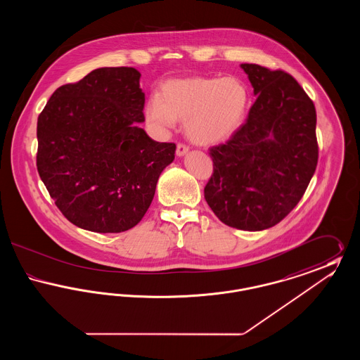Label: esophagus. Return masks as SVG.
<instances>
[{
  "instance_id": "esophagus-1",
  "label": "esophagus",
  "mask_w": 360,
  "mask_h": 360,
  "mask_svg": "<svg viewBox=\"0 0 360 360\" xmlns=\"http://www.w3.org/2000/svg\"><path fill=\"white\" fill-rule=\"evenodd\" d=\"M188 151V147L185 143H178L176 144V155L178 156H184Z\"/></svg>"
}]
</instances>
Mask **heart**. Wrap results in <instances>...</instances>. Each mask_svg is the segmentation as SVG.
<instances>
[{
  "label": "heart",
  "instance_id": "heart-1",
  "mask_svg": "<svg viewBox=\"0 0 360 360\" xmlns=\"http://www.w3.org/2000/svg\"><path fill=\"white\" fill-rule=\"evenodd\" d=\"M248 91L235 77H194L170 81L162 97L146 106V119L159 131L186 120L188 136L198 144H214L231 136L245 116Z\"/></svg>",
  "mask_w": 360,
  "mask_h": 360
}]
</instances>
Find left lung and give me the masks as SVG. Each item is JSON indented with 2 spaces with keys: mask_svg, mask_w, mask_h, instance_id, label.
Returning <instances> with one entry per match:
<instances>
[{
  "mask_svg": "<svg viewBox=\"0 0 360 360\" xmlns=\"http://www.w3.org/2000/svg\"><path fill=\"white\" fill-rule=\"evenodd\" d=\"M257 96L248 117L224 144L209 148L213 174L204 194L220 221L262 231L282 221L316 172V108L283 70L243 63Z\"/></svg>",
  "mask_w": 360,
  "mask_h": 360,
  "instance_id": "left-lung-1",
  "label": "left lung"
}]
</instances>
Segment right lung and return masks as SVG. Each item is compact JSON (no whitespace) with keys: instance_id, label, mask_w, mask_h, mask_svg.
I'll return each instance as SVG.
<instances>
[{"instance_id":"obj_1","label":"right lung","mask_w":360,"mask_h":360,"mask_svg":"<svg viewBox=\"0 0 360 360\" xmlns=\"http://www.w3.org/2000/svg\"><path fill=\"white\" fill-rule=\"evenodd\" d=\"M134 68H103L58 87L37 117V172L70 223L98 233L134 228L174 160L144 121V93Z\"/></svg>"}]
</instances>
